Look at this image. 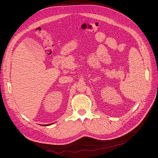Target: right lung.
I'll return each instance as SVG.
<instances>
[{"instance_id": "1", "label": "right lung", "mask_w": 158, "mask_h": 158, "mask_svg": "<svg viewBox=\"0 0 158 158\" xmlns=\"http://www.w3.org/2000/svg\"><path fill=\"white\" fill-rule=\"evenodd\" d=\"M48 125H50V124H46V125H44V126H48Z\"/></svg>"}]
</instances>
